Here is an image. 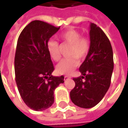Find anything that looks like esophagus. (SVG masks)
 Returning <instances> with one entry per match:
<instances>
[{"label":"esophagus","instance_id":"1","mask_svg":"<svg viewBox=\"0 0 128 128\" xmlns=\"http://www.w3.org/2000/svg\"><path fill=\"white\" fill-rule=\"evenodd\" d=\"M70 78V77H69V76H65L64 78V81H66V80H67V79H69Z\"/></svg>","mask_w":128,"mask_h":128}]
</instances>
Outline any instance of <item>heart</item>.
<instances>
[{
  "instance_id": "1",
  "label": "heart",
  "mask_w": 128,
  "mask_h": 128,
  "mask_svg": "<svg viewBox=\"0 0 128 128\" xmlns=\"http://www.w3.org/2000/svg\"><path fill=\"white\" fill-rule=\"evenodd\" d=\"M60 39L64 44L70 45L68 57L64 58L56 66V71L59 74H71L79 64V60H84L90 51V41L88 38L82 37V33L74 29L68 30L60 34ZM47 50L50 57L55 61L61 59V53L58 43L50 38L46 44Z\"/></svg>"
}]
</instances>
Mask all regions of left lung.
I'll list each match as a JSON object with an SVG mask.
<instances>
[{
	"label": "left lung",
	"instance_id": "left-lung-1",
	"mask_svg": "<svg viewBox=\"0 0 128 128\" xmlns=\"http://www.w3.org/2000/svg\"><path fill=\"white\" fill-rule=\"evenodd\" d=\"M90 38L89 52L79 67L82 76L73 78L76 85L70 94L71 101L82 108L100 102L110 88L114 70L113 49L105 33L91 23Z\"/></svg>",
	"mask_w": 128,
	"mask_h": 128
}]
</instances>
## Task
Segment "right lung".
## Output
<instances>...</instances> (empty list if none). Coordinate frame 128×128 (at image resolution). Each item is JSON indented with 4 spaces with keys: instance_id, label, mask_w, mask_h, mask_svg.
<instances>
[{
    "instance_id": "right-lung-1",
    "label": "right lung",
    "mask_w": 128,
    "mask_h": 128,
    "mask_svg": "<svg viewBox=\"0 0 128 128\" xmlns=\"http://www.w3.org/2000/svg\"><path fill=\"white\" fill-rule=\"evenodd\" d=\"M60 26L41 20L30 22L20 32L14 56L15 82L24 103L41 111L52 106L54 90L64 76H53L54 70L46 44Z\"/></svg>"
}]
</instances>
